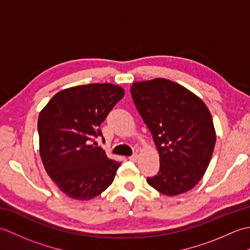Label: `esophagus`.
<instances>
[{"label":"esophagus","mask_w":250,"mask_h":250,"mask_svg":"<svg viewBox=\"0 0 250 250\" xmlns=\"http://www.w3.org/2000/svg\"><path fill=\"white\" fill-rule=\"evenodd\" d=\"M129 160L136 162L137 160H139V155H137V153H134V155H132L131 157H129Z\"/></svg>","instance_id":"1"}]
</instances>
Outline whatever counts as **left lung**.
<instances>
[{"mask_svg":"<svg viewBox=\"0 0 250 250\" xmlns=\"http://www.w3.org/2000/svg\"><path fill=\"white\" fill-rule=\"evenodd\" d=\"M131 94L160 156V169L147 183L164 195L187 192L213 156L216 132L208 108L188 89L164 78L134 83Z\"/></svg>","mask_w":250,"mask_h":250,"instance_id":"8db88e82","label":"left lung"}]
</instances>
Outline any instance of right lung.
I'll return each instance as SVG.
<instances>
[{
  "label": "right lung",
  "mask_w": 250,
  "mask_h": 250,
  "mask_svg": "<svg viewBox=\"0 0 250 250\" xmlns=\"http://www.w3.org/2000/svg\"><path fill=\"white\" fill-rule=\"evenodd\" d=\"M124 95L125 90L113 83L82 84L56 93L40 113L42 161L70 198L91 200L114 182L121 163L91 143L98 136L104 142L100 125Z\"/></svg>",
  "instance_id": "1"
}]
</instances>
